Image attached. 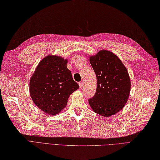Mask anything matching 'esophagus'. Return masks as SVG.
Here are the masks:
<instances>
[{"instance_id": "1", "label": "esophagus", "mask_w": 160, "mask_h": 160, "mask_svg": "<svg viewBox=\"0 0 160 160\" xmlns=\"http://www.w3.org/2000/svg\"><path fill=\"white\" fill-rule=\"evenodd\" d=\"M79 86H80V88H82V87H83V82H79Z\"/></svg>"}]
</instances>
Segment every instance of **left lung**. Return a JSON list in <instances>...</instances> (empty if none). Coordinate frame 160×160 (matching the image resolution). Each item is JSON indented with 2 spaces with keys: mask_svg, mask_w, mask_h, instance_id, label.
I'll return each instance as SVG.
<instances>
[{
  "mask_svg": "<svg viewBox=\"0 0 160 160\" xmlns=\"http://www.w3.org/2000/svg\"><path fill=\"white\" fill-rule=\"evenodd\" d=\"M97 77V91L88 103L95 113L114 115L124 107L130 91V79L121 60L109 51H101L90 58Z\"/></svg>",
  "mask_w": 160,
  "mask_h": 160,
  "instance_id": "1",
  "label": "left lung"
}]
</instances>
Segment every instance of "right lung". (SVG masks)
<instances>
[{"label":"right lung","instance_id":"1","mask_svg":"<svg viewBox=\"0 0 160 160\" xmlns=\"http://www.w3.org/2000/svg\"><path fill=\"white\" fill-rule=\"evenodd\" d=\"M67 63L61 57L48 55L39 63L31 78L30 96L45 113H59L66 106L69 95L79 88L67 68Z\"/></svg>","mask_w":160,"mask_h":160}]
</instances>
